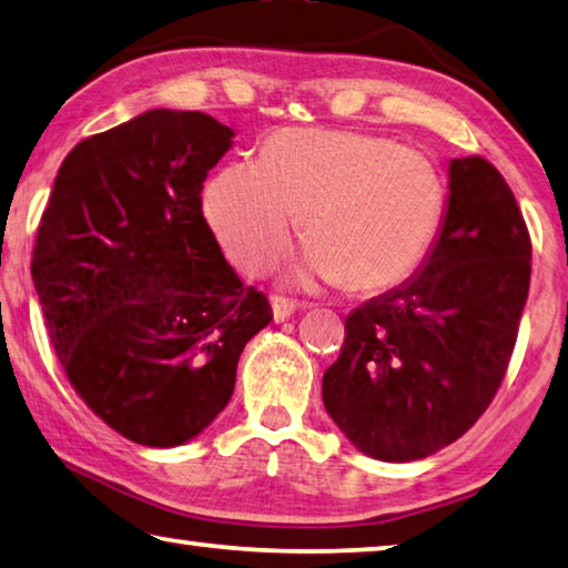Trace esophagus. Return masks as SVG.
Returning a JSON list of instances; mask_svg holds the SVG:
<instances>
[{"label": "esophagus", "instance_id": "esophagus-1", "mask_svg": "<svg viewBox=\"0 0 568 568\" xmlns=\"http://www.w3.org/2000/svg\"><path fill=\"white\" fill-rule=\"evenodd\" d=\"M300 310V304L294 300H286V296H272V314H274V322H284L290 320V316Z\"/></svg>", "mask_w": 568, "mask_h": 568}]
</instances>
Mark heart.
<instances>
[{
  "label": "heart",
  "mask_w": 568,
  "mask_h": 568,
  "mask_svg": "<svg viewBox=\"0 0 568 568\" xmlns=\"http://www.w3.org/2000/svg\"><path fill=\"white\" fill-rule=\"evenodd\" d=\"M296 212L310 242L300 276L374 294L406 282L432 254L446 182L429 154L389 136L286 129L266 139L258 162L236 159L204 189L206 222L246 274L290 246Z\"/></svg>",
  "instance_id": "heart-1"
}]
</instances>
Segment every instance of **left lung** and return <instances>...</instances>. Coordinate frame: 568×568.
<instances>
[{
  "mask_svg": "<svg viewBox=\"0 0 568 568\" xmlns=\"http://www.w3.org/2000/svg\"><path fill=\"white\" fill-rule=\"evenodd\" d=\"M449 209L412 282L346 316L324 406L356 449L414 462L454 444L509 369L531 282V236L484 156L454 159Z\"/></svg>",
  "mask_w": 568,
  "mask_h": 568,
  "instance_id": "1",
  "label": "left lung"
}]
</instances>
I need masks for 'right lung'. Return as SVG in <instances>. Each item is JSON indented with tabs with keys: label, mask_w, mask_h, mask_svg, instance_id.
Listing matches in <instances>:
<instances>
[{
	"label": "right lung",
	"mask_w": 568,
	"mask_h": 568,
	"mask_svg": "<svg viewBox=\"0 0 568 568\" xmlns=\"http://www.w3.org/2000/svg\"><path fill=\"white\" fill-rule=\"evenodd\" d=\"M232 136L172 109L87 136L39 222L32 278L57 359L89 409L142 446L206 429L232 399L244 344L272 322L202 212Z\"/></svg>",
	"instance_id": "right-lung-1"
}]
</instances>
